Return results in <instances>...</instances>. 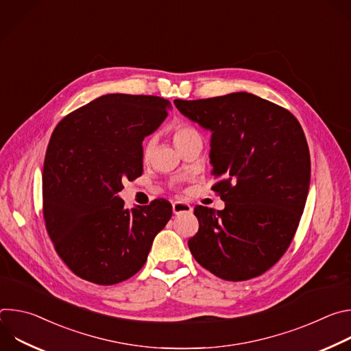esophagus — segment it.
<instances>
[{"label":"esophagus","instance_id":"1","mask_svg":"<svg viewBox=\"0 0 351 351\" xmlns=\"http://www.w3.org/2000/svg\"><path fill=\"white\" fill-rule=\"evenodd\" d=\"M172 211L175 215H180V214H190L193 213V207L184 202H175L172 204Z\"/></svg>","mask_w":351,"mask_h":351}]
</instances>
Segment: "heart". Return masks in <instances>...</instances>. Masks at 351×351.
Listing matches in <instances>:
<instances>
[{"instance_id": "heart-1", "label": "heart", "mask_w": 351, "mask_h": 351, "mask_svg": "<svg viewBox=\"0 0 351 351\" xmlns=\"http://www.w3.org/2000/svg\"><path fill=\"white\" fill-rule=\"evenodd\" d=\"M195 134H198V133H197V130L193 129L191 126H189V125H178V126L175 128V130H173V140H175V144L178 145V144H180L182 141H184V140H187V138H190V137H193V136H195ZM152 149H153V140H147V141L144 143L143 156H144V157H148L149 153H152Z\"/></svg>"}]
</instances>
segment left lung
<instances>
[{
    "label": "left lung",
    "instance_id": "1",
    "mask_svg": "<svg viewBox=\"0 0 351 351\" xmlns=\"http://www.w3.org/2000/svg\"><path fill=\"white\" fill-rule=\"evenodd\" d=\"M182 115L211 132L213 190L222 211L194 208L199 228L189 240L195 261L225 280H247L285 254L310 189L308 144L298 121L252 93L175 99Z\"/></svg>",
    "mask_w": 351,
    "mask_h": 351
}]
</instances>
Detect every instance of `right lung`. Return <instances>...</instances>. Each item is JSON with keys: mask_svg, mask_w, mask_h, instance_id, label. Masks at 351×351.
I'll return each mask as SVG.
<instances>
[{"mask_svg": "<svg viewBox=\"0 0 351 351\" xmlns=\"http://www.w3.org/2000/svg\"><path fill=\"white\" fill-rule=\"evenodd\" d=\"M172 108L156 95L106 94L65 117L43 169L47 232L79 278L115 285L137 274L172 217L167 199L125 208V180L143 173V140Z\"/></svg>", "mask_w": 351, "mask_h": 351, "instance_id": "right-lung-1", "label": "right lung"}]
</instances>
